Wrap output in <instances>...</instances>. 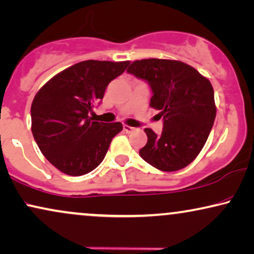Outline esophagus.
Returning a JSON list of instances; mask_svg holds the SVG:
<instances>
[{
    "instance_id": "esophagus-1",
    "label": "esophagus",
    "mask_w": 254,
    "mask_h": 254,
    "mask_svg": "<svg viewBox=\"0 0 254 254\" xmlns=\"http://www.w3.org/2000/svg\"><path fill=\"white\" fill-rule=\"evenodd\" d=\"M123 130L125 131V132H127V133H130V132H132V131H134L136 130V127H129V125H127V124H124L123 125Z\"/></svg>"
}]
</instances>
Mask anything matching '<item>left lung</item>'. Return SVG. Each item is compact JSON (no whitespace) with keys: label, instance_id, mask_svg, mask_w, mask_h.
<instances>
[{"label":"left lung","instance_id":"8db88e82","mask_svg":"<svg viewBox=\"0 0 254 254\" xmlns=\"http://www.w3.org/2000/svg\"><path fill=\"white\" fill-rule=\"evenodd\" d=\"M147 82L152 91L150 107L160 110V136L145 129L142 158L162 171L188 166L206 143L216 118L214 92L210 81L189 64L173 60L134 61L127 70Z\"/></svg>","mask_w":254,"mask_h":254}]
</instances>
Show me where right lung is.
Returning a JSON list of instances; mask_svg holds the SVG:
<instances>
[{
    "mask_svg": "<svg viewBox=\"0 0 254 254\" xmlns=\"http://www.w3.org/2000/svg\"><path fill=\"white\" fill-rule=\"evenodd\" d=\"M127 65V61H83L38 90L31 104V131L41 152L60 171L82 176L104 159L123 125L94 122L89 114Z\"/></svg>",
    "mask_w": 254,
    "mask_h": 254,
    "instance_id": "1",
    "label": "right lung"
}]
</instances>
